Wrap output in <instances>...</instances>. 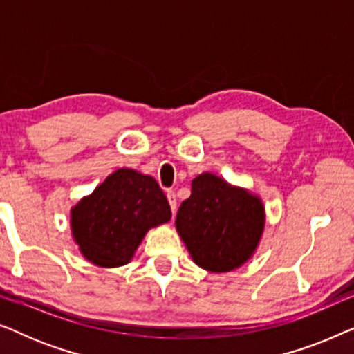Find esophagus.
Here are the masks:
<instances>
[{
  "instance_id": "1",
  "label": "esophagus",
  "mask_w": 354,
  "mask_h": 354,
  "mask_svg": "<svg viewBox=\"0 0 354 354\" xmlns=\"http://www.w3.org/2000/svg\"><path fill=\"white\" fill-rule=\"evenodd\" d=\"M167 200H169V205H171V209H172V214H176L177 212V200H176V192L174 190H167Z\"/></svg>"
}]
</instances>
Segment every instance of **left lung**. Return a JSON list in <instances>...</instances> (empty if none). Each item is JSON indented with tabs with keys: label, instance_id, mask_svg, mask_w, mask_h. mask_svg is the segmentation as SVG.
<instances>
[{
	"label": "left lung",
	"instance_id": "8db88e82",
	"mask_svg": "<svg viewBox=\"0 0 354 354\" xmlns=\"http://www.w3.org/2000/svg\"><path fill=\"white\" fill-rule=\"evenodd\" d=\"M176 227L200 268L229 272L258 246L264 207L248 192L205 172L192 182V195L178 207Z\"/></svg>",
	"mask_w": 354,
	"mask_h": 354
}]
</instances>
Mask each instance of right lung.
Wrapping results in <instances>:
<instances>
[{"label":"right lung","mask_w":354,"mask_h":354,"mask_svg":"<svg viewBox=\"0 0 354 354\" xmlns=\"http://www.w3.org/2000/svg\"><path fill=\"white\" fill-rule=\"evenodd\" d=\"M172 212L153 177L119 169L72 209V232L82 254L96 266L127 264L145 234Z\"/></svg>","instance_id":"obj_1"}]
</instances>
